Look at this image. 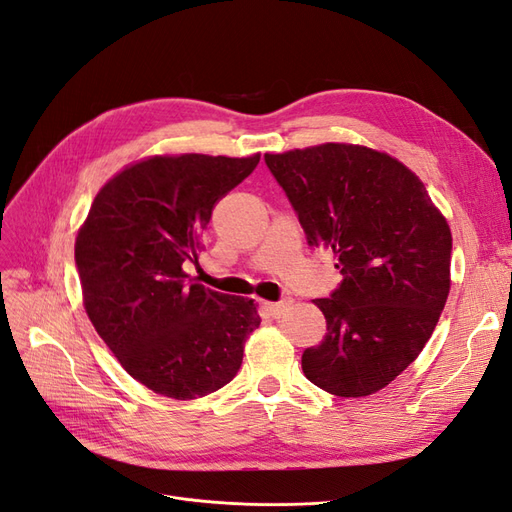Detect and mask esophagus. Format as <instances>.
Returning <instances> with one entry per match:
<instances>
[{
	"label": "esophagus",
	"instance_id": "esophagus-1",
	"mask_svg": "<svg viewBox=\"0 0 512 512\" xmlns=\"http://www.w3.org/2000/svg\"><path fill=\"white\" fill-rule=\"evenodd\" d=\"M287 302L285 300H280V302H266V310H268V315L272 317V319H280L285 315V310H287Z\"/></svg>",
	"mask_w": 512,
	"mask_h": 512
}]
</instances>
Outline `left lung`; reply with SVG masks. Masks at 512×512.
Wrapping results in <instances>:
<instances>
[{
  "label": "left lung",
  "mask_w": 512,
  "mask_h": 512,
  "mask_svg": "<svg viewBox=\"0 0 512 512\" xmlns=\"http://www.w3.org/2000/svg\"><path fill=\"white\" fill-rule=\"evenodd\" d=\"M263 159L308 246L332 249L342 274L315 300L327 334L302 370L327 393L364 398L430 340L451 287V229L421 180L372 148L327 142Z\"/></svg>",
  "instance_id": "obj_1"
}]
</instances>
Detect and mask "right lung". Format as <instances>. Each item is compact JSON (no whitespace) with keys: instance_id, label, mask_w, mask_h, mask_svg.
Returning <instances> with one entry per match:
<instances>
[{"instance_id":"add662e5","label":"right lung","mask_w":512,"mask_h":512,"mask_svg":"<svg viewBox=\"0 0 512 512\" xmlns=\"http://www.w3.org/2000/svg\"><path fill=\"white\" fill-rule=\"evenodd\" d=\"M259 155L153 157L97 193L76 238L87 315L138 383L174 400L221 389L261 319L253 300L212 291L185 270L221 197Z\"/></svg>"}]
</instances>
